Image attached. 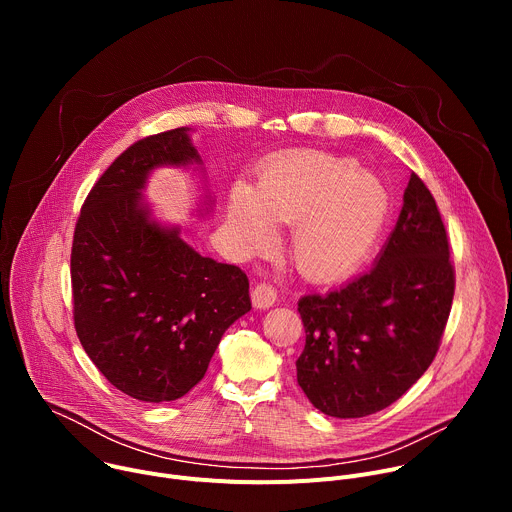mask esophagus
<instances>
[{"instance_id":"34e87169","label":"esophagus","mask_w":512,"mask_h":512,"mask_svg":"<svg viewBox=\"0 0 512 512\" xmlns=\"http://www.w3.org/2000/svg\"><path fill=\"white\" fill-rule=\"evenodd\" d=\"M251 302L257 310H267L277 302V291L269 283H257L251 291Z\"/></svg>"}]
</instances>
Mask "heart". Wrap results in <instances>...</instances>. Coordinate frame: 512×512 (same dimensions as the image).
Here are the masks:
<instances>
[{"label": "heart", "instance_id": "b5f03b06", "mask_svg": "<svg viewBox=\"0 0 512 512\" xmlns=\"http://www.w3.org/2000/svg\"><path fill=\"white\" fill-rule=\"evenodd\" d=\"M389 208L383 182L350 160L296 152L269 164L255 188L235 186L229 223L247 249L263 247L273 225L294 227L291 257L310 279L352 273L373 249Z\"/></svg>", "mask_w": 512, "mask_h": 512}]
</instances>
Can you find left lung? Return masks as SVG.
Masks as SVG:
<instances>
[{
    "instance_id": "1",
    "label": "left lung",
    "mask_w": 512,
    "mask_h": 512,
    "mask_svg": "<svg viewBox=\"0 0 512 512\" xmlns=\"http://www.w3.org/2000/svg\"><path fill=\"white\" fill-rule=\"evenodd\" d=\"M454 267L440 210L411 174L373 269L298 302L306 346L296 360L310 403L338 419L395 403L427 371L450 316Z\"/></svg>"
}]
</instances>
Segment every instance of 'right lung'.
<instances>
[{
  "label": "right lung",
  "instance_id": "add662e5",
  "mask_svg": "<svg viewBox=\"0 0 512 512\" xmlns=\"http://www.w3.org/2000/svg\"><path fill=\"white\" fill-rule=\"evenodd\" d=\"M202 166L190 129L127 148L89 192L70 255L77 336L103 377L148 403L184 397L227 328L251 310L237 265L202 257L143 192L158 168ZM210 194L196 214L208 216Z\"/></svg>",
  "mask_w": 512,
  "mask_h": 512
}]
</instances>
